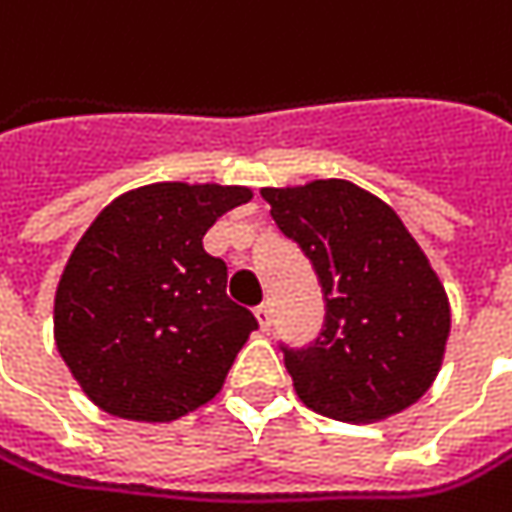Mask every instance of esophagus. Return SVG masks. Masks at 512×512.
Masks as SVG:
<instances>
[{"label": "esophagus", "instance_id": "esophagus-1", "mask_svg": "<svg viewBox=\"0 0 512 512\" xmlns=\"http://www.w3.org/2000/svg\"><path fill=\"white\" fill-rule=\"evenodd\" d=\"M256 320H259V328H262V331H270V305L268 302L256 305Z\"/></svg>", "mask_w": 512, "mask_h": 512}]
</instances>
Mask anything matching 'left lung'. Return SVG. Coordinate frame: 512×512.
Instances as JSON below:
<instances>
[{
	"label": "left lung",
	"instance_id": "8db88e82",
	"mask_svg": "<svg viewBox=\"0 0 512 512\" xmlns=\"http://www.w3.org/2000/svg\"><path fill=\"white\" fill-rule=\"evenodd\" d=\"M262 198L325 294L320 340L285 351L299 400L345 423L409 409L441 371L452 322L421 244L383 198L345 178L262 187Z\"/></svg>",
	"mask_w": 512,
	"mask_h": 512
}]
</instances>
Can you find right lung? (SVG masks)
Masks as SVG:
<instances>
[{
    "instance_id": "right-lung-1",
    "label": "right lung",
    "mask_w": 512,
    "mask_h": 512,
    "mask_svg": "<svg viewBox=\"0 0 512 512\" xmlns=\"http://www.w3.org/2000/svg\"><path fill=\"white\" fill-rule=\"evenodd\" d=\"M250 187L158 181L117 195L74 244L54 294V343L94 406L169 423L221 392L256 317L227 296L204 233Z\"/></svg>"
}]
</instances>
